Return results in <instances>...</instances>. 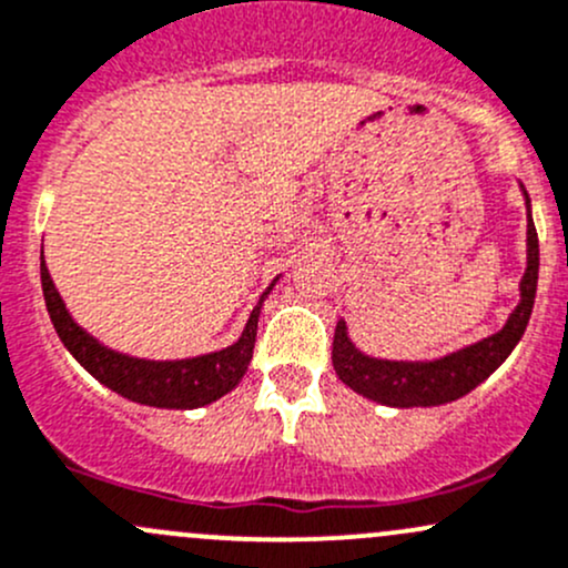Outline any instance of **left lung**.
<instances>
[{
  "label": "left lung",
  "instance_id": "left-lung-1",
  "mask_svg": "<svg viewBox=\"0 0 568 568\" xmlns=\"http://www.w3.org/2000/svg\"><path fill=\"white\" fill-rule=\"evenodd\" d=\"M525 193V190H523ZM525 209H528V266L520 280V304L511 310L504 329L489 334L474 345L446 354L433 362H394L375 359L362 354L348 337L345 321H337L332 343V364L345 386L359 392L362 397L375 399L392 408H429L459 399L463 394L487 381L506 356L515 351L534 313L536 283H539V236H536L534 217H530V201L525 193Z\"/></svg>",
  "mask_w": 568,
  "mask_h": 568
}]
</instances>
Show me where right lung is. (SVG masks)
<instances>
[{
    "label": "right lung",
    "mask_w": 568,
    "mask_h": 568,
    "mask_svg": "<svg viewBox=\"0 0 568 568\" xmlns=\"http://www.w3.org/2000/svg\"><path fill=\"white\" fill-rule=\"evenodd\" d=\"M40 280H43V296L53 329H57L64 348L75 356V362L89 375H94L100 384L109 386L111 392L122 394V397L133 399V403L152 405V408L190 410L214 403L223 394L236 389L239 381L244 378L247 364L253 359L261 307H264L266 294L274 288L280 277L272 280V285L264 291V296H261L253 313H250L247 324H244L242 337L234 345L223 351H212V354L204 356H193V359L174 362L139 359V356L111 351L109 345L94 339L92 334L83 332L75 324L73 315L64 307L62 296H59L57 285H53L51 274H48L45 258L40 261Z\"/></svg>",
    "instance_id": "add662e5"
}]
</instances>
